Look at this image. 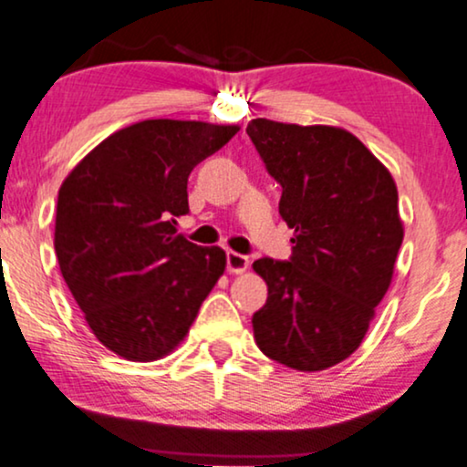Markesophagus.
I'll use <instances>...</instances> for the list:
<instances>
[{
    "mask_svg": "<svg viewBox=\"0 0 467 467\" xmlns=\"http://www.w3.org/2000/svg\"><path fill=\"white\" fill-rule=\"evenodd\" d=\"M246 267H248L246 254H240V253H234V251L227 253V272L242 274V272H246Z\"/></svg>",
    "mask_w": 467,
    "mask_h": 467,
    "instance_id": "esophagus-1",
    "label": "esophagus"
}]
</instances>
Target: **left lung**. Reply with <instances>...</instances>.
<instances>
[{
  "instance_id": "8db88e82",
  "label": "left lung",
  "mask_w": 467,
  "mask_h": 467,
  "mask_svg": "<svg viewBox=\"0 0 467 467\" xmlns=\"http://www.w3.org/2000/svg\"><path fill=\"white\" fill-rule=\"evenodd\" d=\"M246 133L283 187L278 213L293 229L289 259L253 264L267 285L254 340L286 368L327 369L359 348L391 285L404 240L398 187L340 127L253 119Z\"/></svg>"
}]
</instances>
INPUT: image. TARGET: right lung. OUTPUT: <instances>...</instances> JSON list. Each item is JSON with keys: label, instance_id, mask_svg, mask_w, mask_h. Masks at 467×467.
Masks as SVG:
<instances>
[{"label": "right lung", "instance_id": "right-lung-1", "mask_svg": "<svg viewBox=\"0 0 467 467\" xmlns=\"http://www.w3.org/2000/svg\"><path fill=\"white\" fill-rule=\"evenodd\" d=\"M238 125L152 119L95 146L63 181L55 253L95 337L130 361H155L184 340L225 251L176 234L187 181Z\"/></svg>", "mask_w": 467, "mask_h": 467}]
</instances>
